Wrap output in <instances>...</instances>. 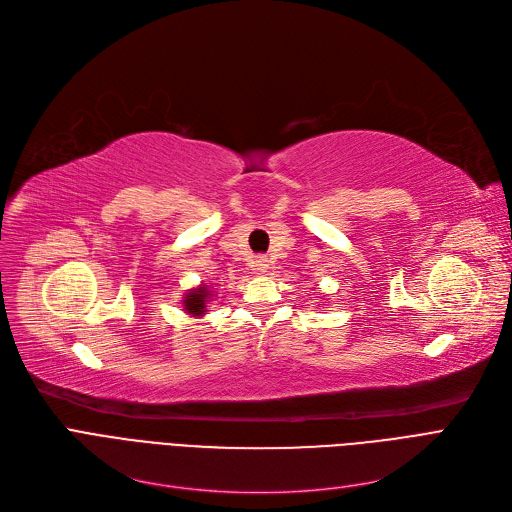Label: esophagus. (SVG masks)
<instances>
[{"mask_svg": "<svg viewBox=\"0 0 512 512\" xmlns=\"http://www.w3.org/2000/svg\"><path fill=\"white\" fill-rule=\"evenodd\" d=\"M267 267H270V259H267V257H257L255 259V270L257 272H265Z\"/></svg>", "mask_w": 512, "mask_h": 512, "instance_id": "1", "label": "esophagus"}]
</instances>
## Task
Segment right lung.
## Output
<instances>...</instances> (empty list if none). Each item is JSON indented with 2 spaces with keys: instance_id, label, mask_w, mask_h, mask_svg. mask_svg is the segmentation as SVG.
Here are the masks:
<instances>
[{
  "instance_id": "1",
  "label": "right lung",
  "mask_w": 512,
  "mask_h": 512,
  "mask_svg": "<svg viewBox=\"0 0 512 512\" xmlns=\"http://www.w3.org/2000/svg\"><path fill=\"white\" fill-rule=\"evenodd\" d=\"M207 297H209V292H207L205 286L191 290V292H188L186 297H184V309H186L188 313H191V315H203Z\"/></svg>"
}]
</instances>
